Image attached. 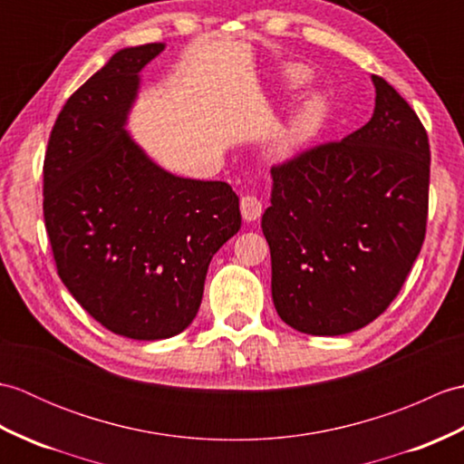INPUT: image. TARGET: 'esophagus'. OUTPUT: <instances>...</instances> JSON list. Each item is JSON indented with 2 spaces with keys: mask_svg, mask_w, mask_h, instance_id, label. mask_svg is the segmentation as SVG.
Instances as JSON below:
<instances>
[{
  "mask_svg": "<svg viewBox=\"0 0 464 464\" xmlns=\"http://www.w3.org/2000/svg\"><path fill=\"white\" fill-rule=\"evenodd\" d=\"M263 213V203L255 195H245L241 199V215L245 221H257Z\"/></svg>",
  "mask_w": 464,
  "mask_h": 464,
  "instance_id": "34e87169",
  "label": "esophagus"
}]
</instances>
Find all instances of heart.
Listing matches in <instances>:
<instances>
[{"instance_id": "b5f03b06", "label": "heart", "mask_w": 464, "mask_h": 464, "mask_svg": "<svg viewBox=\"0 0 464 464\" xmlns=\"http://www.w3.org/2000/svg\"><path fill=\"white\" fill-rule=\"evenodd\" d=\"M291 80L293 82L301 80V73L293 72ZM323 115H324V102L321 100V97H311L309 102H304V105L301 107V111L297 113V117L293 120L287 133L281 137L277 150L281 153H287V151L293 150V147H297L299 143H303L314 130H317V125L321 123Z\"/></svg>"}]
</instances>
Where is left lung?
I'll return each mask as SVG.
<instances>
[{
	"label": "left lung",
	"instance_id": "1",
	"mask_svg": "<svg viewBox=\"0 0 464 464\" xmlns=\"http://www.w3.org/2000/svg\"><path fill=\"white\" fill-rule=\"evenodd\" d=\"M372 83L369 123L271 167L261 229L273 303L307 334L334 337L377 319L425 241L429 137L395 87L379 75Z\"/></svg>",
	"mask_w": 464,
	"mask_h": 464
}]
</instances>
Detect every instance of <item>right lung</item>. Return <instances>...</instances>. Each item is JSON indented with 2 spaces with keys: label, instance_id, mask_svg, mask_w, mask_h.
I'll use <instances>...</instances> for the list:
<instances>
[{
  "label": "right lung",
  "instance_id": "1",
  "mask_svg": "<svg viewBox=\"0 0 464 464\" xmlns=\"http://www.w3.org/2000/svg\"><path fill=\"white\" fill-rule=\"evenodd\" d=\"M163 44L117 52L65 102L44 161L57 275L105 329L169 339L191 324L213 255L241 227L225 181L175 177L125 131L140 72Z\"/></svg>",
  "mask_w": 464,
  "mask_h": 464
}]
</instances>
